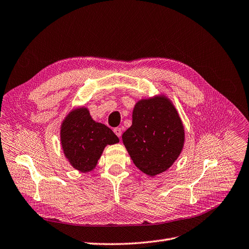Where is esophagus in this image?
Wrapping results in <instances>:
<instances>
[{"label":"esophagus","mask_w":249,"mask_h":249,"mask_svg":"<svg viewBox=\"0 0 249 249\" xmlns=\"http://www.w3.org/2000/svg\"><path fill=\"white\" fill-rule=\"evenodd\" d=\"M113 132H114V134H115L118 138L122 137V128H121V127H115L114 130H113Z\"/></svg>","instance_id":"obj_1"}]
</instances>
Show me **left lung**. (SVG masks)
Instances as JSON below:
<instances>
[{
	"instance_id": "1",
	"label": "left lung",
	"mask_w": 249,
	"mask_h": 249,
	"mask_svg": "<svg viewBox=\"0 0 249 249\" xmlns=\"http://www.w3.org/2000/svg\"><path fill=\"white\" fill-rule=\"evenodd\" d=\"M123 142L135 165L144 174L154 177L168 170L185 143L184 125L173 102L165 95L139 100Z\"/></svg>"
}]
</instances>
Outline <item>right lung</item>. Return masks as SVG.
Here are the masks:
<instances>
[{"label":"right lung","mask_w":249,"mask_h":249,"mask_svg":"<svg viewBox=\"0 0 249 249\" xmlns=\"http://www.w3.org/2000/svg\"><path fill=\"white\" fill-rule=\"evenodd\" d=\"M63 153L69 163L82 173L92 172L107 145L119 142L107 125L96 123L87 107H77L69 112L60 127Z\"/></svg>","instance_id":"add662e5"}]
</instances>
